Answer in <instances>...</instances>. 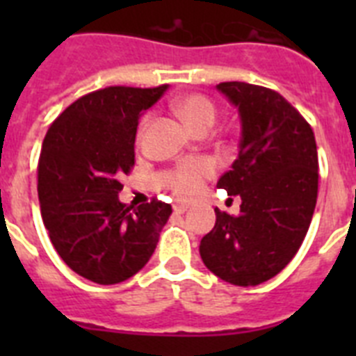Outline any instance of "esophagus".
I'll return each mask as SVG.
<instances>
[{"instance_id": "obj_1", "label": "esophagus", "mask_w": 356, "mask_h": 356, "mask_svg": "<svg viewBox=\"0 0 356 356\" xmlns=\"http://www.w3.org/2000/svg\"><path fill=\"white\" fill-rule=\"evenodd\" d=\"M172 209H175L176 213H185L187 212L188 205L187 203H175V205H172Z\"/></svg>"}]
</instances>
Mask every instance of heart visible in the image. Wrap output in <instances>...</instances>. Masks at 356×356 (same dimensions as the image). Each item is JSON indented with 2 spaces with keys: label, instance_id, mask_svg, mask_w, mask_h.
<instances>
[{
  "label": "heart",
  "instance_id": "1",
  "mask_svg": "<svg viewBox=\"0 0 356 356\" xmlns=\"http://www.w3.org/2000/svg\"><path fill=\"white\" fill-rule=\"evenodd\" d=\"M175 110L194 131L209 130L217 115L216 105L203 94H187L178 97L175 102ZM216 171V162L210 159L185 160L172 169L169 175V184L176 196L188 200L201 193L203 181L212 178Z\"/></svg>",
  "mask_w": 356,
  "mask_h": 356
}]
</instances>
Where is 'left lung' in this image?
Segmentation results:
<instances>
[{"label":"left lung","instance_id":"left-lung-1","mask_svg":"<svg viewBox=\"0 0 356 356\" xmlns=\"http://www.w3.org/2000/svg\"><path fill=\"white\" fill-rule=\"evenodd\" d=\"M217 89L238 106V156L217 187L241 196V213L216 209L201 238L203 264L221 280L254 287L278 275L298 253L312 221L319 160L312 127L276 90L222 81Z\"/></svg>","mask_w":356,"mask_h":356}]
</instances>
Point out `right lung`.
<instances>
[{
    "instance_id": "1",
    "label": "right lung",
    "mask_w": 356,
    "mask_h": 356,
    "mask_svg": "<svg viewBox=\"0 0 356 356\" xmlns=\"http://www.w3.org/2000/svg\"><path fill=\"white\" fill-rule=\"evenodd\" d=\"M168 85H112L78 97L42 140L37 165L40 216L53 248L76 275L121 284L147 264L171 205H124L121 178L135 165V134L144 110Z\"/></svg>"
}]
</instances>
